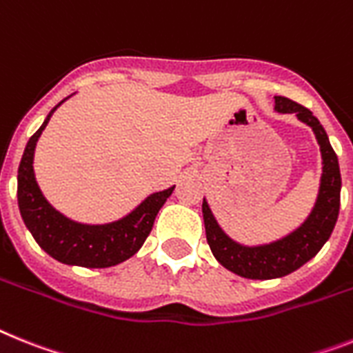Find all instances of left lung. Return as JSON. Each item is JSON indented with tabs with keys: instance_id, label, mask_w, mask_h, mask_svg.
Returning a JSON list of instances; mask_svg holds the SVG:
<instances>
[{
	"instance_id": "obj_1",
	"label": "left lung",
	"mask_w": 353,
	"mask_h": 353,
	"mask_svg": "<svg viewBox=\"0 0 353 353\" xmlns=\"http://www.w3.org/2000/svg\"><path fill=\"white\" fill-rule=\"evenodd\" d=\"M274 111L280 114H294L301 123L312 129L321 152V177L318 195L309 215L300 226L263 244H242L228 235L217 222L208 201L203 199V219L206 241L213 256L222 268L250 280H272L291 274L303 263L314 259L325 242L330 239L339 215L341 201V172L328 136L312 112L300 103L283 97H274Z\"/></svg>"
}]
</instances>
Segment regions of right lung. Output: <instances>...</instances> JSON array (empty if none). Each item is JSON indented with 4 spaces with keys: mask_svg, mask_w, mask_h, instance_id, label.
<instances>
[{
    "mask_svg": "<svg viewBox=\"0 0 353 353\" xmlns=\"http://www.w3.org/2000/svg\"><path fill=\"white\" fill-rule=\"evenodd\" d=\"M71 97L73 94H70L68 99ZM68 99L59 102L48 112L43 125L25 147L17 170V203L21 217L35 242L41 245V250L46 251L57 262L88 269L112 268L140 251L152 230L156 215L172 195L176 185L167 190L147 195L127 215L103 224L73 221L57 208H53L35 179L34 156L37 141L48 125L50 118Z\"/></svg>",
    "mask_w": 353,
    "mask_h": 353,
    "instance_id": "add662e5",
    "label": "right lung"
}]
</instances>
